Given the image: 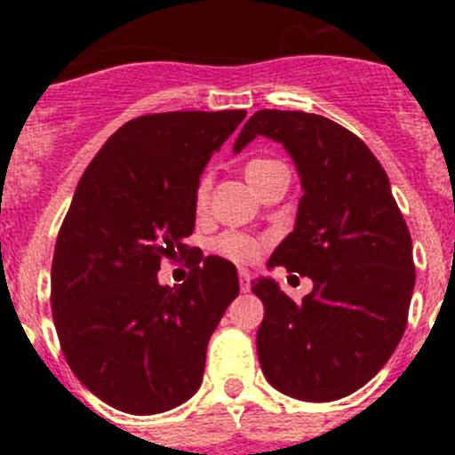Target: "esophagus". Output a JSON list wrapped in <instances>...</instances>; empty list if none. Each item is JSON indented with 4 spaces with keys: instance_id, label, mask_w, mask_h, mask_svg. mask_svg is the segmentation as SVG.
<instances>
[{
    "instance_id": "obj_1",
    "label": "esophagus",
    "mask_w": 455,
    "mask_h": 455,
    "mask_svg": "<svg viewBox=\"0 0 455 455\" xmlns=\"http://www.w3.org/2000/svg\"><path fill=\"white\" fill-rule=\"evenodd\" d=\"M240 291L242 292L251 291V275L246 273V270H242V273H240Z\"/></svg>"
}]
</instances>
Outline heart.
I'll return each instance as SVG.
<instances>
[{
    "instance_id": "b5f03b06",
    "label": "heart",
    "mask_w": 455,
    "mask_h": 455,
    "mask_svg": "<svg viewBox=\"0 0 455 455\" xmlns=\"http://www.w3.org/2000/svg\"><path fill=\"white\" fill-rule=\"evenodd\" d=\"M275 167H279L277 160H266V158L251 160V163L246 164V180H249L255 189L257 182H259L261 178H264L266 173ZM209 189H211V180H209V176H204L200 180L198 191H196V204H198V209H204L206 206V200H209ZM264 244H266L264 240H257V237L244 235V233H224V235H220L218 240H215L213 249L218 251L222 257H227V259L235 261V264H253L257 257L261 255Z\"/></svg>"
}]
</instances>
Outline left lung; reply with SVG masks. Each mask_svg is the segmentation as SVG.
Listing matches in <instances>:
<instances>
[{
  "label": "left lung",
  "instance_id": "left-lung-1",
  "mask_svg": "<svg viewBox=\"0 0 455 455\" xmlns=\"http://www.w3.org/2000/svg\"><path fill=\"white\" fill-rule=\"evenodd\" d=\"M257 136L283 145L301 180L292 233L268 268L313 279L295 304L270 277L253 292L264 304L257 356L266 380L299 401H337L387 363L407 325L416 283L411 237L385 169L363 140L330 118L259 109L233 151Z\"/></svg>",
  "mask_w": 455,
  "mask_h": 455
}]
</instances>
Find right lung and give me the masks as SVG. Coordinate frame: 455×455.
I'll return each mask as SVG.
<instances>
[{"label": "right lung", "instance_id": "right-lung-1", "mask_svg": "<svg viewBox=\"0 0 455 455\" xmlns=\"http://www.w3.org/2000/svg\"><path fill=\"white\" fill-rule=\"evenodd\" d=\"M244 109L164 112L125 123L81 176L52 257V316L61 350L94 396L127 414L169 411L198 392L206 343L240 292L218 255L180 286L160 261L191 253L196 191Z\"/></svg>", "mask_w": 455, "mask_h": 455}]
</instances>
